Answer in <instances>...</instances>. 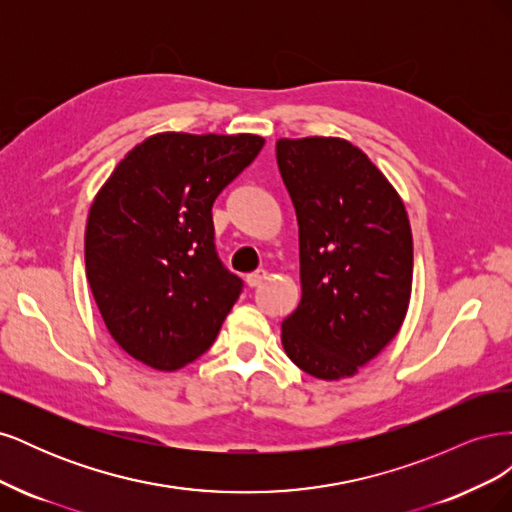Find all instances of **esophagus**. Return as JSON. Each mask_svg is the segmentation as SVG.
<instances>
[{
  "label": "esophagus",
  "instance_id": "1",
  "mask_svg": "<svg viewBox=\"0 0 512 512\" xmlns=\"http://www.w3.org/2000/svg\"><path fill=\"white\" fill-rule=\"evenodd\" d=\"M267 280V271H254V273H247L245 275V284L247 286H250V288H256V286H260L262 282H265Z\"/></svg>",
  "mask_w": 512,
  "mask_h": 512
}]
</instances>
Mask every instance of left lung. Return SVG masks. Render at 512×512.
<instances>
[{"mask_svg":"<svg viewBox=\"0 0 512 512\" xmlns=\"http://www.w3.org/2000/svg\"><path fill=\"white\" fill-rule=\"evenodd\" d=\"M275 156L297 211L301 265V301L282 322L284 350L309 376L352 378L406 320L414 267L408 211L346 138H280Z\"/></svg>","mask_w":512,"mask_h":512,"instance_id":"8db88e82","label":"left lung"}]
</instances>
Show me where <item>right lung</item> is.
I'll return each mask as SVG.
<instances>
[{
    "instance_id": "right-lung-1",
    "label": "right lung",
    "mask_w": 512,
    "mask_h": 512,
    "mask_svg": "<svg viewBox=\"0 0 512 512\" xmlns=\"http://www.w3.org/2000/svg\"><path fill=\"white\" fill-rule=\"evenodd\" d=\"M262 145L258 134L160 132L98 190L85 271L108 333L132 359L175 371L215 342L241 280L215 254L211 207Z\"/></svg>"
}]
</instances>
